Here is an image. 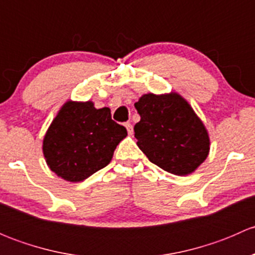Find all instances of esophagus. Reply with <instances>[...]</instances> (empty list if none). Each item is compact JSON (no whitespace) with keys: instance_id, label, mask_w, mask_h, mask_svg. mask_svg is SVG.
I'll return each mask as SVG.
<instances>
[{"instance_id":"obj_1","label":"esophagus","mask_w":255,"mask_h":255,"mask_svg":"<svg viewBox=\"0 0 255 255\" xmlns=\"http://www.w3.org/2000/svg\"><path fill=\"white\" fill-rule=\"evenodd\" d=\"M125 126H126V128H127L128 133H129V134H132V133H133V126H132V123H130V122H126Z\"/></svg>"}]
</instances>
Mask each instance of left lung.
Wrapping results in <instances>:
<instances>
[{"label":"left lung","instance_id":"left-lung-1","mask_svg":"<svg viewBox=\"0 0 255 255\" xmlns=\"http://www.w3.org/2000/svg\"><path fill=\"white\" fill-rule=\"evenodd\" d=\"M134 107L140 121L134 137L153 164L174 175L196 170L207 158L210 138L204 123L179 94H145Z\"/></svg>","mask_w":255,"mask_h":255}]
</instances>
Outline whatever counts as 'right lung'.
<instances>
[{"mask_svg":"<svg viewBox=\"0 0 255 255\" xmlns=\"http://www.w3.org/2000/svg\"><path fill=\"white\" fill-rule=\"evenodd\" d=\"M126 135L127 129L112 120L109 107L68 101L45 133L43 154L56 175L79 182L109 165Z\"/></svg>","mask_w":255,"mask_h":255,"instance_id":"right-lung-1","label":"right lung"}]
</instances>
